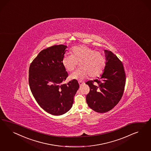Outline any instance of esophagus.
<instances>
[{
	"label": "esophagus",
	"instance_id": "obj_1",
	"mask_svg": "<svg viewBox=\"0 0 151 151\" xmlns=\"http://www.w3.org/2000/svg\"><path fill=\"white\" fill-rule=\"evenodd\" d=\"M78 83H79L80 86H81L82 85L85 84V83H84V82H82V81H78Z\"/></svg>",
	"mask_w": 151,
	"mask_h": 151
}]
</instances>
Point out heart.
Returning a JSON list of instances; mask_svg holds the SVG:
<instances>
[{
	"mask_svg": "<svg viewBox=\"0 0 151 151\" xmlns=\"http://www.w3.org/2000/svg\"><path fill=\"white\" fill-rule=\"evenodd\" d=\"M72 52L73 55H64L62 60L65 69L70 72L73 71L79 63L80 68L70 75L71 79L83 80L88 75L95 78L103 73L106 61L102 53L85 45L74 47Z\"/></svg>",
	"mask_w": 151,
	"mask_h": 151,
	"instance_id": "heart-1",
	"label": "heart"
}]
</instances>
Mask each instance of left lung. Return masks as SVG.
Instances as JSON below:
<instances>
[{"label": "left lung", "mask_w": 151, "mask_h": 151, "mask_svg": "<svg viewBox=\"0 0 151 151\" xmlns=\"http://www.w3.org/2000/svg\"><path fill=\"white\" fill-rule=\"evenodd\" d=\"M104 52L106 63L103 73L100 78L86 82L90 88L86 97L87 105L99 113L108 112L119 103L126 81L122 62L111 51L104 50Z\"/></svg>", "instance_id": "8db88e82"}]
</instances>
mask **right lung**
Instances as JSON below:
<instances>
[{
	"instance_id": "add662e5",
	"label": "right lung",
	"mask_w": 151,
	"mask_h": 151,
	"mask_svg": "<svg viewBox=\"0 0 151 151\" xmlns=\"http://www.w3.org/2000/svg\"><path fill=\"white\" fill-rule=\"evenodd\" d=\"M67 46L54 45L41 51L30 64L29 86L37 104L49 114L59 116L72 107L79 88L75 79L64 83L68 73L62 64Z\"/></svg>"
}]
</instances>
